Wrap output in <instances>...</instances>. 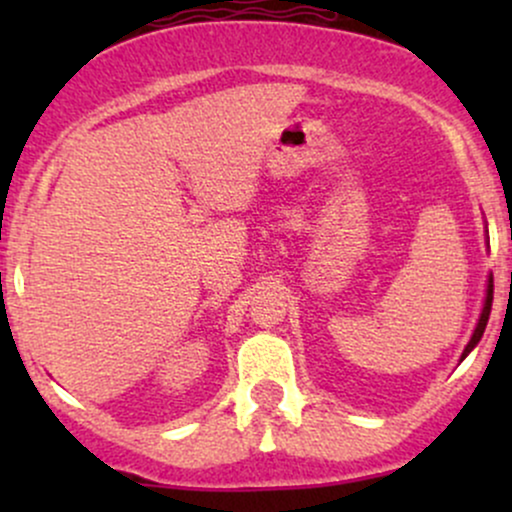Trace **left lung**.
I'll use <instances>...</instances> for the list:
<instances>
[{
    "instance_id": "obj_1",
    "label": "left lung",
    "mask_w": 512,
    "mask_h": 512,
    "mask_svg": "<svg viewBox=\"0 0 512 512\" xmlns=\"http://www.w3.org/2000/svg\"><path fill=\"white\" fill-rule=\"evenodd\" d=\"M491 303H493V279H489V291H486V303H484V310H481V317H479V325H477V330H474V334H472V339H469V344H467V349H464V354H462V358L469 354V351L474 349V346L479 344V339H481V334H484V330H486V322H489V315H491Z\"/></svg>"
}]
</instances>
